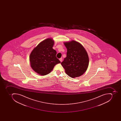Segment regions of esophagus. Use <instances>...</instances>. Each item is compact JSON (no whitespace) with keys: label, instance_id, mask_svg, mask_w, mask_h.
Returning <instances> with one entry per match:
<instances>
[{"label":"esophagus","instance_id":"34e87169","mask_svg":"<svg viewBox=\"0 0 121 121\" xmlns=\"http://www.w3.org/2000/svg\"><path fill=\"white\" fill-rule=\"evenodd\" d=\"M59 60H60V62H62V58H60V59H59Z\"/></svg>","mask_w":121,"mask_h":121}]
</instances>
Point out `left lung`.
<instances>
[{"mask_svg":"<svg viewBox=\"0 0 121 121\" xmlns=\"http://www.w3.org/2000/svg\"><path fill=\"white\" fill-rule=\"evenodd\" d=\"M67 50V57L61 62L66 73L72 78L80 76L86 71L89 57L85 48L79 42L71 40L64 42Z\"/></svg>","mask_w":121,"mask_h":121,"instance_id":"left-lung-1","label":"left lung"}]
</instances>
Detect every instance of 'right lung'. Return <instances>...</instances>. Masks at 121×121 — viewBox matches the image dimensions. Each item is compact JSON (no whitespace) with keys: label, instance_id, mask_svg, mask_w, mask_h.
Here are the masks:
<instances>
[{"label":"right lung","instance_id":"right-lung-1","mask_svg":"<svg viewBox=\"0 0 121 121\" xmlns=\"http://www.w3.org/2000/svg\"><path fill=\"white\" fill-rule=\"evenodd\" d=\"M54 43L52 38H47L40 42L30 54V66L39 75L48 74L54 66L60 63L56 57V51L52 48Z\"/></svg>","mask_w":121,"mask_h":121}]
</instances>
